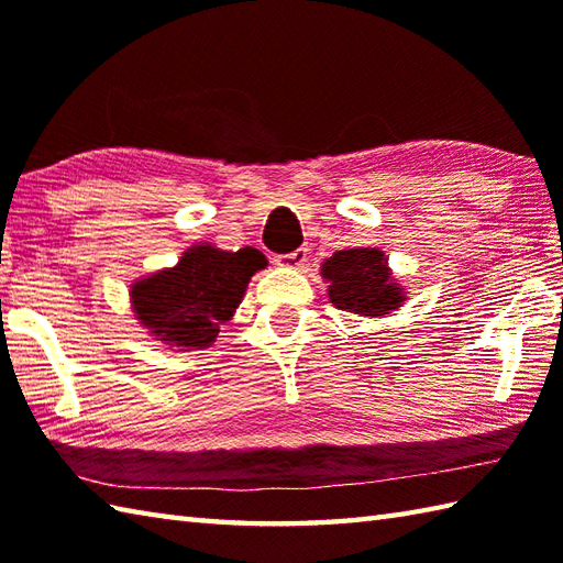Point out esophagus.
<instances>
[{"mask_svg":"<svg viewBox=\"0 0 563 563\" xmlns=\"http://www.w3.org/2000/svg\"><path fill=\"white\" fill-rule=\"evenodd\" d=\"M275 263L283 268H302L307 263V249H297V251H292V254H283L275 258Z\"/></svg>","mask_w":563,"mask_h":563,"instance_id":"esophagus-1","label":"esophagus"}]
</instances>
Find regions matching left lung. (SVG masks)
I'll use <instances>...</instances> for the list:
<instances>
[{
	"label": "left lung",
	"mask_w": 563,
	"mask_h": 563,
	"mask_svg": "<svg viewBox=\"0 0 563 563\" xmlns=\"http://www.w3.org/2000/svg\"><path fill=\"white\" fill-rule=\"evenodd\" d=\"M329 283V300L336 309L363 317H385L406 300L404 288L391 278L385 251L345 249L321 263Z\"/></svg>",
	"instance_id": "1"
}]
</instances>
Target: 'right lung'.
<instances>
[{"label": "right lung", "mask_w": 563, "mask_h": 563, "mask_svg": "<svg viewBox=\"0 0 563 563\" xmlns=\"http://www.w3.org/2000/svg\"><path fill=\"white\" fill-rule=\"evenodd\" d=\"M261 268H266V256L258 249L222 251L196 244L174 268L137 280L130 288V302L140 324L157 341L190 351L208 349Z\"/></svg>", "instance_id": "1"}]
</instances>
